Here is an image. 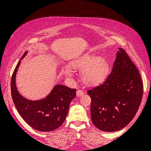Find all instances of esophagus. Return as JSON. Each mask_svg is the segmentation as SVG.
<instances>
[{
  "label": "esophagus",
  "instance_id": "34e87169",
  "mask_svg": "<svg viewBox=\"0 0 151 151\" xmlns=\"http://www.w3.org/2000/svg\"><path fill=\"white\" fill-rule=\"evenodd\" d=\"M76 93H77V96H79V97L81 96H83L84 94V92H83V91H81V90H77Z\"/></svg>",
  "mask_w": 151,
  "mask_h": 151
}]
</instances>
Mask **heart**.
<instances>
[{
  "instance_id": "obj_1",
  "label": "heart",
  "mask_w": 151,
  "mask_h": 151,
  "mask_svg": "<svg viewBox=\"0 0 151 151\" xmlns=\"http://www.w3.org/2000/svg\"><path fill=\"white\" fill-rule=\"evenodd\" d=\"M72 67L76 70H83L81 79L88 86H96L103 83L109 70V64L104 58L91 55L77 58L72 63ZM73 73L70 68L65 69V74L68 77H71Z\"/></svg>"
}]
</instances>
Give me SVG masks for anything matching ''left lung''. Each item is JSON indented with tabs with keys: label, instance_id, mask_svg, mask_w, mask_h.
Returning a JSON list of instances; mask_svg holds the SVG:
<instances>
[{
	"label": "left lung",
	"instance_id": "obj_1",
	"mask_svg": "<svg viewBox=\"0 0 151 151\" xmlns=\"http://www.w3.org/2000/svg\"><path fill=\"white\" fill-rule=\"evenodd\" d=\"M143 83L137 68L124 49L118 48L112 70L103 83L88 91L91 120L98 129H123L137 112L143 96Z\"/></svg>",
	"mask_w": 151,
	"mask_h": 151
}]
</instances>
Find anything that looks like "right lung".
Here are the masks:
<instances>
[{"instance_id":"right-lung-1","label":"right lung","mask_w":151,"mask_h":151,"mask_svg":"<svg viewBox=\"0 0 151 151\" xmlns=\"http://www.w3.org/2000/svg\"><path fill=\"white\" fill-rule=\"evenodd\" d=\"M18 62L11 78V96L18 113L34 129L50 132L57 129L65 120L70 101L76 95V89L62 85L54 87L48 96L39 101H30L23 98L17 90L16 75L21 60Z\"/></svg>"}]
</instances>
